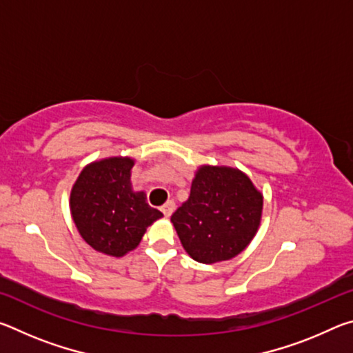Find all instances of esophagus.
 I'll return each mask as SVG.
<instances>
[{
  "label": "esophagus",
  "mask_w": 353,
  "mask_h": 353,
  "mask_svg": "<svg viewBox=\"0 0 353 353\" xmlns=\"http://www.w3.org/2000/svg\"><path fill=\"white\" fill-rule=\"evenodd\" d=\"M174 208H176L174 201H168V202H166V204H163L162 207H160V210L163 212L165 216H171V213L174 212Z\"/></svg>",
  "instance_id": "obj_1"
}]
</instances>
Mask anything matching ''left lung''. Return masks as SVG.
Returning <instances> with one entry per match:
<instances>
[{
    "instance_id": "8db88e82",
    "label": "left lung",
    "mask_w": 353,
    "mask_h": 353,
    "mask_svg": "<svg viewBox=\"0 0 353 353\" xmlns=\"http://www.w3.org/2000/svg\"><path fill=\"white\" fill-rule=\"evenodd\" d=\"M263 198L241 171L202 166L188 199L171 214L185 250L199 263L230 260L259 229Z\"/></svg>"
}]
</instances>
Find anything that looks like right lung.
I'll return each instance as SVG.
<instances>
[{"label": "right lung", "mask_w": 353, "mask_h": 353, "mask_svg": "<svg viewBox=\"0 0 353 353\" xmlns=\"http://www.w3.org/2000/svg\"><path fill=\"white\" fill-rule=\"evenodd\" d=\"M134 160L112 157L88 165L71 190V214L81 236L93 249L121 256L135 249L146 227L162 212L134 193L130 170Z\"/></svg>", "instance_id": "obj_1"}]
</instances>
